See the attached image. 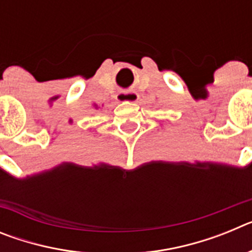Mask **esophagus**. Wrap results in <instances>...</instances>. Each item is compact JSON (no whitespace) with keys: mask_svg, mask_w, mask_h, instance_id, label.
Returning <instances> with one entry per match:
<instances>
[{"mask_svg":"<svg viewBox=\"0 0 252 252\" xmlns=\"http://www.w3.org/2000/svg\"><path fill=\"white\" fill-rule=\"evenodd\" d=\"M116 99L119 102H137L140 99V95L133 91H125V92H120Z\"/></svg>","mask_w":252,"mask_h":252,"instance_id":"esophagus-1","label":"esophagus"}]
</instances>
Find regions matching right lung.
<instances>
[{
  "instance_id": "1",
  "label": "right lung",
  "mask_w": 252,
  "mask_h": 252,
  "mask_svg": "<svg viewBox=\"0 0 252 252\" xmlns=\"http://www.w3.org/2000/svg\"><path fill=\"white\" fill-rule=\"evenodd\" d=\"M94 106H95V104H94ZM95 108H97V106H95Z\"/></svg>"
}]
</instances>
